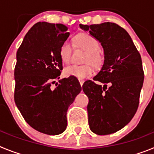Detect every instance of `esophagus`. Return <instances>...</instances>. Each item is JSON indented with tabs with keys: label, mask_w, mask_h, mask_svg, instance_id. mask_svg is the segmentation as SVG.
Returning <instances> with one entry per match:
<instances>
[{
	"label": "esophagus",
	"mask_w": 154,
	"mask_h": 154,
	"mask_svg": "<svg viewBox=\"0 0 154 154\" xmlns=\"http://www.w3.org/2000/svg\"><path fill=\"white\" fill-rule=\"evenodd\" d=\"M79 82L80 85H83V83H84V80L83 79H79Z\"/></svg>",
	"instance_id": "obj_1"
}]
</instances>
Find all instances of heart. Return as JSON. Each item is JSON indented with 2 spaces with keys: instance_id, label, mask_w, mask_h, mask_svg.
Listing matches in <instances>:
<instances>
[{
  "instance_id": "heart-1",
  "label": "heart",
  "mask_w": 154,
  "mask_h": 154,
  "mask_svg": "<svg viewBox=\"0 0 154 154\" xmlns=\"http://www.w3.org/2000/svg\"><path fill=\"white\" fill-rule=\"evenodd\" d=\"M74 46L77 48L82 49L86 51L83 65H70L65 69L64 72L66 76H73L79 79H84L92 75L94 72L92 64L96 69H100L104 63V56L99 49V42L89 33L79 34L75 38ZM73 46L69 42H64L60 46L59 56L63 63L69 64L72 58ZM91 63L92 64H90Z\"/></svg>"
}]
</instances>
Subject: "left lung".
<instances>
[{"mask_svg":"<svg viewBox=\"0 0 154 154\" xmlns=\"http://www.w3.org/2000/svg\"><path fill=\"white\" fill-rule=\"evenodd\" d=\"M79 26L89 30L104 49V64L93 78L104 85L87 80L82 89L89 98L90 130L98 135H108L124 127L137 112L144 80L142 59L131 37L119 24Z\"/></svg>","mask_w":154,"mask_h":154,"instance_id":"8db88e82","label":"left lung"}]
</instances>
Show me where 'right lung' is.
I'll list each match as a JSON object with an SVG mask.
<instances>
[{"instance_id":"right-lung-1","label":"right lung","mask_w":154,"mask_h":154,"mask_svg":"<svg viewBox=\"0 0 154 154\" xmlns=\"http://www.w3.org/2000/svg\"><path fill=\"white\" fill-rule=\"evenodd\" d=\"M62 24L38 22L17 51L14 99L27 123L40 133L58 135L67 126L66 113L82 87L74 77L59 79L61 45L69 32Z\"/></svg>"}]
</instances>
